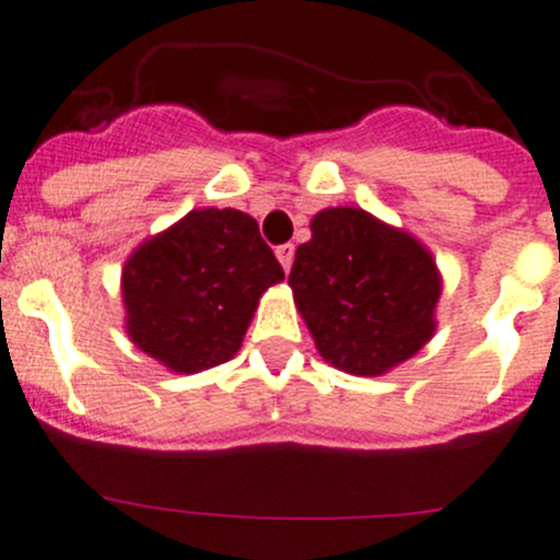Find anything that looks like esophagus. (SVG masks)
<instances>
[{
    "mask_svg": "<svg viewBox=\"0 0 560 560\" xmlns=\"http://www.w3.org/2000/svg\"><path fill=\"white\" fill-rule=\"evenodd\" d=\"M275 253H278V261L282 264V269L288 272V269H291V264H293V253H296V247H293L291 242H285V245H280Z\"/></svg>",
    "mask_w": 560,
    "mask_h": 560,
    "instance_id": "obj_1",
    "label": "esophagus"
}]
</instances>
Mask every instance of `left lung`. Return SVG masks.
<instances>
[{
  "label": "left lung",
  "instance_id": "left-lung-1",
  "mask_svg": "<svg viewBox=\"0 0 560 560\" xmlns=\"http://www.w3.org/2000/svg\"><path fill=\"white\" fill-rule=\"evenodd\" d=\"M299 245L288 285L320 357L353 375H381L433 337L441 278L413 236L364 209H324Z\"/></svg>",
  "mask_w": 560,
  "mask_h": 560
}]
</instances>
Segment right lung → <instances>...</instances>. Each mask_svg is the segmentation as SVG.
<instances>
[{"label":"right lung","instance_id":"add662e5","mask_svg":"<svg viewBox=\"0 0 560 560\" xmlns=\"http://www.w3.org/2000/svg\"><path fill=\"white\" fill-rule=\"evenodd\" d=\"M282 278L250 214L196 209L125 264L127 335L176 373L214 368L240 351L258 296Z\"/></svg>","mask_w":560,"mask_h":560}]
</instances>
